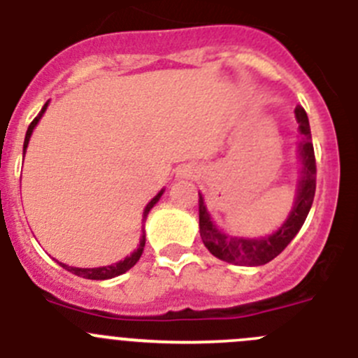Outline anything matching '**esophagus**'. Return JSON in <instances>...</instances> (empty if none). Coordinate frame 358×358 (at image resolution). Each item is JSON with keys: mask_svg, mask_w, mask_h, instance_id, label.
Wrapping results in <instances>:
<instances>
[{"mask_svg": "<svg viewBox=\"0 0 358 358\" xmlns=\"http://www.w3.org/2000/svg\"><path fill=\"white\" fill-rule=\"evenodd\" d=\"M186 172H188V173H186V176H189V173H192V172H189V170H186Z\"/></svg>", "mask_w": 358, "mask_h": 358, "instance_id": "obj_1", "label": "esophagus"}]
</instances>
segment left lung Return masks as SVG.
I'll return each instance as SVG.
<instances>
[{
	"label": "left lung",
	"instance_id": "1",
	"mask_svg": "<svg viewBox=\"0 0 358 358\" xmlns=\"http://www.w3.org/2000/svg\"><path fill=\"white\" fill-rule=\"evenodd\" d=\"M296 120L299 123V132L303 134V141L299 143V156L303 164V177L297 185V195L294 208L290 211L283 226L265 238H238V236H229L218 229L211 220L210 213L206 210L204 199L199 194V227H201V238L208 251L218 260H224L227 264L248 265H265L274 260L283 249L292 242L297 231L305 224L306 215H308L312 202L315 195V156L314 145H312V134H310V123L305 109L301 106L296 107Z\"/></svg>",
	"mask_w": 358,
	"mask_h": 358
}]
</instances>
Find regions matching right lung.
<instances>
[{
  "label": "right lung",
  "mask_w": 358,
  "mask_h": 358,
  "mask_svg": "<svg viewBox=\"0 0 358 358\" xmlns=\"http://www.w3.org/2000/svg\"><path fill=\"white\" fill-rule=\"evenodd\" d=\"M46 107H48V103H44V107H43V109H41L39 116H36V118H34V122H31L30 125H28L27 136H24L23 150H27L28 141H30V136H31V132H34V127H36L37 122H39V120H41V116H43V113H44V110H46ZM161 195H163V189H161L159 194H157L156 197L152 199V201L147 204V208H145V210H143V222H145V218H147L148 211H150L152 208H154V204H156V202L159 201ZM143 248H145V235L140 238V245H138V249H136V251L132 252L131 256H127L125 260L118 262V264H115V265H107V267H94V268H78V267H68V265L61 264V262H59V264H61L62 267L66 268V271H69V273H73V274H77V276H80V278H85V280H110V278L120 276V274L127 273V271L131 267H134L136 262L140 260L141 252H143Z\"/></svg>",
  "instance_id": "right-lung-1"
}]
</instances>
